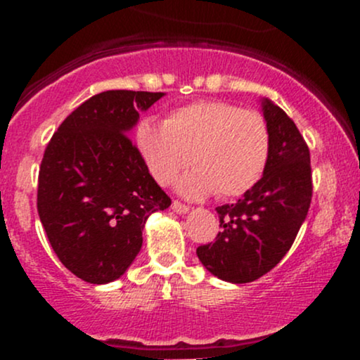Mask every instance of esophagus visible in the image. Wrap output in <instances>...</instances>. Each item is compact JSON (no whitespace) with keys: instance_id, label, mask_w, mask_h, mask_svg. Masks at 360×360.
Masks as SVG:
<instances>
[{"instance_id":"1","label":"esophagus","mask_w":360,"mask_h":360,"mask_svg":"<svg viewBox=\"0 0 360 360\" xmlns=\"http://www.w3.org/2000/svg\"><path fill=\"white\" fill-rule=\"evenodd\" d=\"M172 210H174L176 213H179V214H186L189 212V206H186V205H183V203H179V201H172V206H171Z\"/></svg>"}]
</instances>
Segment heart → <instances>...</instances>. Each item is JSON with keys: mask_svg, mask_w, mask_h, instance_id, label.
<instances>
[{"mask_svg": "<svg viewBox=\"0 0 360 360\" xmlns=\"http://www.w3.org/2000/svg\"><path fill=\"white\" fill-rule=\"evenodd\" d=\"M147 171L159 184L176 181L189 164L196 166L179 181L184 196L218 198L245 194L266 169L271 135L266 118L226 101L205 100L169 111L164 123L146 118L135 128Z\"/></svg>", "mask_w": 360, "mask_h": 360, "instance_id": "1", "label": "heart"}]
</instances>
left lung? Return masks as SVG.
Segmentation results:
<instances>
[{
    "instance_id": "obj_1",
    "label": "left lung",
    "mask_w": 360,
    "mask_h": 360,
    "mask_svg": "<svg viewBox=\"0 0 360 360\" xmlns=\"http://www.w3.org/2000/svg\"><path fill=\"white\" fill-rule=\"evenodd\" d=\"M271 150L264 174L237 203L218 206L221 232L196 249L198 259L221 281L252 283L291 249L311 203L309 148L295 122L262 100Z\"/></svg>"
}]
</instances>
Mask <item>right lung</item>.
<instances>
[{"instance_id":"1","label":"right lung","mask_w":360,"mask_h":360,"mask_svg":"<svg viewBox=\"0 0 360 360\" xmlns=\"http://www.w3.org/2000/svg\"><path fill=\"white\" fill-rule=\"evenodd\" d=\"M164 93L113 89L69 115L39 171L37 210L57 257L74 276L106 284L142 249V230L171 198L147 171L128 134Z\"/></svg>"}]
</instances>
